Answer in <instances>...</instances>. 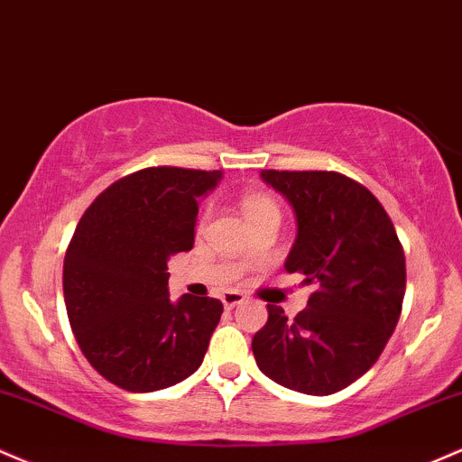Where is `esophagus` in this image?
Masks as SVG:
<instances>
[{
  "label": "esophagus",
  "instance_id": "34e87169",
  "mask_svg": "<svg viewBox=\"0 0 462 462\" xmlns=\"http://www.w3.org/2000/svg\"><path fill=\"white\" fill-rule=\"evenodd\" d=\"M222 305H225L226 310H233L236 308V305H240V303H245V294L242 292H237V290H226V292H222Z\"/></svg>",
  "mask_w": 462,
  "mask_h": 462
}]
</instances>
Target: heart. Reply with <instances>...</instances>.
<instances>
[{
	"mask_svg": "<svg viewBox=\"0 0 462 462\" xmlns=\"http://www.w3.org/2000/svg\"><path fill=\"white\" fill-rule=\"evenodd\" d=\"M242 207H245V214L246 217L259 214V211H266V209H274V203L266 196H259V194H251L242 200Z\"/></svg>",
	"mask_w": 462,
	"mask_h": 462,
	"instance_id": "1",
	"label": "heart"
}]
</instances>
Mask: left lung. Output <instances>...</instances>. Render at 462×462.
<instances>
[{
  "mask_svg": "<svg viewBox=\"0 0 462 462\" xmlns=\"http://www.w3.org/2000/svg\"><path fill=\"white\" fill-rule=\"evenodd\" d=\"M297 217L288 273L314 286L292 320L266 305L253 336L259 371L303 395H331L377 362L395 331L406 292V257L384 207L369 189L336 172H259Z\"/></svg>",
  "mask_w": 462,
  "mask_h": 462,
  "instance_id": "left-lung-1",
  "label": "left lung"
}]
</instances>
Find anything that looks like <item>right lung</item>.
<instances>
[{
    "instance_id": "1",
    "label": "right lung",
    "mask_w": 462,
    "mask_h": 462,
    "mask_svg": "<svg viewBox=\"0 0 462 462\" xmlns=\"http://www.w3.org/2000/svg\"><path fill=\"white\" fill-rule=\"evenodd\" d=\"M222 172L148 168L93 200L65 253L67 316L91 366L131 393L174 386L203 365L222 303L170 300L168 259L194 246L199 203Z\"/></svg>"
}]
</instances>
